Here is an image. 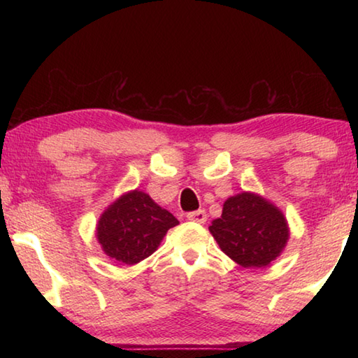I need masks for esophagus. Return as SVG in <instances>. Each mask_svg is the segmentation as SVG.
<instances>
[{"instance_id": "34e87169", "label": "esophagus", "mask_w": 358, "mask_h": 358, "mask_svg": "<svg viewBox=\"0 0 358 358\" xmlns=\"http://www.w3.org/2000/svg\"><path fill=\"white\" fill-rule=\"evenodd\" d=\"M186 217L192 222L205 224V221H207V213H205V210H197V211H191V213H187Z\"/></svg>"}]
</instances>
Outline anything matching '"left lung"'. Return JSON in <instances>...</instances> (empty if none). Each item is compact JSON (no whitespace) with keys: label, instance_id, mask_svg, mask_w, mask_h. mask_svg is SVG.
Segmentation results:
<instances>
[{"label":"left lung","instance_id":"left-lung-1","mask_svg":"<svg viewBox=\"0 0 358 358\" xmlns=\"http://www.w3.org/2000/svg\"><path fill=\"white\" fill-rule=\"evenodd\" d=\"M208 229L222 252L245 268L270 265L289 240L282 211L252 192L229 197Z\"/></svg>","mask_w":358,"mask_h":358}]
</instances>
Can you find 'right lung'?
I'll return each mask as SVG.
<instances>
[{
	"instance_id": "1",
	"label": "right lung",
	"mask_w": 358,
	"mask_h": 358,
	"mask_svg": "<svg viewBox=\"0 0 358 358\" xmlns=\"http://www.w3.org/2000/svg\"><path fill=\"white\" fill-rule=\"evenodd\" d=\"M177 224V217L148 194L134 189L108 205L99 217L96 237L108 257L134 265L151 256L167 230Z\"/></svg>"
}]
</instances>
